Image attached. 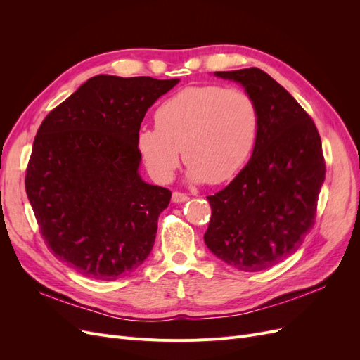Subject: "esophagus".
I'll return each mask as SVG.
<instances>
[{"label": "esophagus", "instance_id": "34e87169", "mask_svg": "<svg viewBox=\"0 0 360 360\" xmlns=\"http://www.w3.org/2000/svg\"><path fill=\"white\" fill-rule=\"evenodd\" d=\"M189 200V197L188 195H184V193H181V192H174L172 193V202H186Z\"/></svg>", "mask_w": 360, "mask_h": 360}]
</instances>
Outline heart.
Segmentation results:
<instances>
[{"label": "heart", "mask_w": 360, "mask_h": 360, "mask_svg": "<svg viewBox=\"0 0 360 360\" xmlns=\"http://www.w3.org/2000/svg\"><path fill=\"white\" fill-rule=\"evenodd\" d=\"M156 127H143L136 147L158 183H168L183 160L193 183L233 179L254 148L258 112L249 94L219 85L183 89L155 114Z\"/></svg>", "instance_id": "obj_1"}]
</instances>
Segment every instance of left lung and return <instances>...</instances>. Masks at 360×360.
<instances>
[{"label":"left lung","instance_id":"obj_1","mask_svg":"<svg viewBox=\"0 0 360 360\" xmlns=\"http://www.w3.org/2000/svg\"><path fill=\"white\" fill-rule=\"evenodd\" d=\"M214 76L243 86L255 103L258 130L246 167L207 197L212 217L204 242L228 266L266 270L296 252L314 225L326 176L321 139L312 118L266 72Z\"/></svg>","mask_w":360,"mask_h":360}]
</instances>
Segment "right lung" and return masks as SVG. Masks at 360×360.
Returning a JSON list of instances; mask_svg holds the SVG:
<instances>
[{"label": "right lung", "instance_id": "1", "mask_svg": "<svg viewBox=\"0 0 360 360\" xmlns=\"http://www.w3.org/2000/svg\"><path fill=\"white\" fill-rule=\"evenodd\" d=\"M179 81L93 76L37 130L27 197L51 252L85 278H122L153 249L171 192L141 179L136 135Z\"/></svg>", "mask_w": 360, "mask_h": 360}]
</instances>
